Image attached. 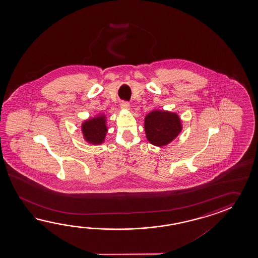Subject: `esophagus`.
<instances>
[{
	"label": "esophagus",
	"instance_id": "34e87169",
	"mask_svg": "<svg viewBox=\"0 0 258 258\" xmlns=\"http://www.w3.org/2000/svg\"><path fill=\"white\" fill-rule=\"evenodd\" d=\"M121 110H130V104L128 102L122 101L121 103Z\"/></svg>",
	"mask_w": 258,
	"mask_h": 258
}]
</instances>
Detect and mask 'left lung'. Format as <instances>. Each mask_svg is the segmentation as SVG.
Listing matches in <instances>:
<instances>
[{
  "label": "left lung",
  "mask_w": 258,
  "mask_h": 258,
  "mask_svg": "<svg viewBox=\"0 0 258 258\" xmlns=\"http://www.w3.org/2000/svg\"><path fill=\"white\" fill-rule=\"evenodd\" d=\"M146 138L156 147H165L181 134L182 123L177 112L170 110H151L144 120Z\"/></svg>",
  "instance_id": "1"
}]
</instances>
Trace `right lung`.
Instances as JSON below:
<instances>
[{
	"label": "right lung",
	"instance_id": "1",
	"mask_svg": "<svg viewBox=\"0 0 258 258\" xmlns=\"http://www.w3.org/2000/svg\"><path fill=\"white\" fill-rule=\"evenodd\" d=\"M81 133L86 142L99 146L105 142L109 128L107 126V115L98 113L83 121L81 123Z\"/></svg>",
	"mask_w": 258,
	"mask_h": 258
}]
</instances>
